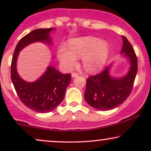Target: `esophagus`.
<instances>
[{
    "label": "esophagus",
    "mask_w": 151,
    "mask_h": 151,
    "mask_svg": "<svg viewBox=\"0 0 151 151\" xmlns=\"http://www.w3.org/2000/svg\"><path fill=\"white\" fill-rule=\"evenodd\" d=\"M78 77V74L77 73H72V77L74 78V77Z\"/></svg>",
    "instance_id": "1"
}]
</instances>
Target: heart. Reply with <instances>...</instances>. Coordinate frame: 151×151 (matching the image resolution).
<instances>
[{
	"mask_svg": "<svg viewBox=\"0 0 151 151\" xmlns=\"http://www.w3.org/2000/svg\"><path fill=\"white\" fill-rule=\"evenodd\" d=\"M69 49L61 45L58 50V58L62 68L70 70L77 64V58H81L83 68L89 72H94L103 67L109 56L107 42L99 38L84 37L72 39Z\"/></svg>",
	"mask_w": 151,
	"mask_h": 151,
	"instance_id": "b5f03b06",
	"label": "heart"
}]
</instances>
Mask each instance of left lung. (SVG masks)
Here are the masks:
<instances>
[{
    "label": "left lung",
    "instance_id": "1",
    "mask_svg": "<svg viewBox=\"0 0 151 151\" xmlns=\"http://www.w3.org/2000/svg\"><path fill=\"white\" fill-rule=\"evenodd\" d=\"M121 55L127 59L129 69L121 77L111 74L113 64H110L101 73L90 77L86 80L84 99L88 104L99 111H108L119 106L126 101L132 91L137 74L138 63L133 47L127 38L122 36Z\"/></svg>",
    "mask_w": 151,
    "mask_h": 151
}]
</instances>
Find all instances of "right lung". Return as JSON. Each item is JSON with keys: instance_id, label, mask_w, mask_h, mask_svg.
Wrapping results in <instances>:
<instances>
[{"instance_id": "1", "label": "right lung", "mask_w": 151, "mask_h": 151, "mask_svg": "<svg viewBox=\"0 0 151 151\" xmlns=\"http://www.w3.org/2000/svg\"><path fill=\"white\" fill-rule=\"evenodd\" d=\"M54 30L55 28L52 27L36 29L26 35L18 42L12 59L11 80L17 94L26 106L38 113H48L60 104L71 81V74L60 73L50 65L37 80L29 82L19 75L17 60L20 52L29 45L42 42L51 45L50 34Z\"/></svg>"}]
</instances>
